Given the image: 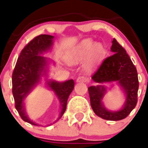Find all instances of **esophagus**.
I'll return each mask as SVG.
<instances>
[{
  "instance_id": "obj_1",
  "label": "esophagus",
  "mask_w": 148,
  "mask_h": 148,
  "mask_svg": "<svg viewBox=\"0 0 148 148\" xmlns=\"http://www.w3.org/2000/svg\"><path fill=\"white\" fill-rule=\"evenodd\" d=\"M77 82L78 83H86L87 82V78L84 76H80L78 77L77 79Z\"/></svg>"
}]
</instances>
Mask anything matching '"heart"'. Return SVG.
<instances>
[{
    "label": "heart",
    "instance_id": "1",
    "mask_svg": "<svg viewBox=\"0 0 148 148\" xmlns=\"http://www.w3.org/2000/svg\"><path fill=\"white\" fill-rule=\"evenodd\" d=\"M103 54V48L101 44H94L90 39H86L79 44L77 46L72 50L66 58L69 64H74L83 61L88 57V64L92 65L97 62Z\"/></svg>",
    "mask_w": 148,
    "mask_h": 148
}]
</instances>
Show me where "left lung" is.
<instances>
[{"label":"left lung","instance_id":"8db88e82","mask_svg":"<svg viewBox=\"0 0 148 148\" xmlns=\"http://www.w3.org/2000/svg\"><path fill=\"white\" fill-rule=\"evenodd\" d=\"M112 42L111 51L113 54L103 60L92 79L99 84L116 81L125 93V103L119 111H109L102 102L106 93L105 86H91L88 87V92L91 107L97 116L106 120L119 121L127 117L136 106L139 82L136 68L124 48L116 39Z\"/></svg>","mask_w":148,"mask_h":148}]
</instances>
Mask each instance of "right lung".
I'll return each mask as SVG.
<instances>
[{
	"mask_svg": "<svg viewBox=\"0 0 148 148\" xmlns=\"http://www.w3.org/2000/svg\"><path fill=\"white\" fill-rule=\"evenodd\" d=\"M53 38L54 36L50 35H39L31 40L20 52L12 74V93L16 109L23 121L33 125L37 124L27 116L23 102L27 95L39 84L41 77L46 74L48 60L42 54L51 49ZM47 85L57 95L61 103L62 111L59 119L66 110L68 97L74 89V81L68 80L64 82H58L49 80L47 81Z\"/></svg>",
	"mask_w": 148,
	"mask_h": 148,
	"instance_id": "add662e5",
	"label": "right lung"
}]
</instances>
